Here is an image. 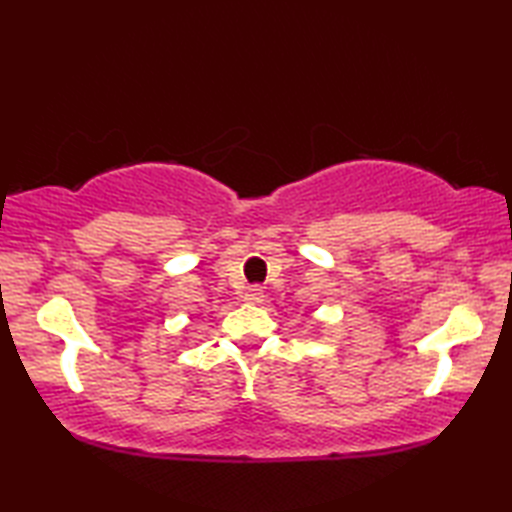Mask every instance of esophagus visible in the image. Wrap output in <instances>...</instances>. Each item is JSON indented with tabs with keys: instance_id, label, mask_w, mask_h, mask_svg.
<instances>
[{
	"instance_id": "1",
	"label": "esophagus",
	"mask_w": 512,
	"mask_h": 512,
	"mask_svg": "<svg viewBox=\"0 0 512 512\" xmlns=\"http://www.w3.org/2000/svg\"><path fill=\"white\" fill-rule=\"evenodd\" d=\"M244 301L248 303H262L264 301V290L259 286H250L244 295Z\"/></svg>"
}]
</instances>
